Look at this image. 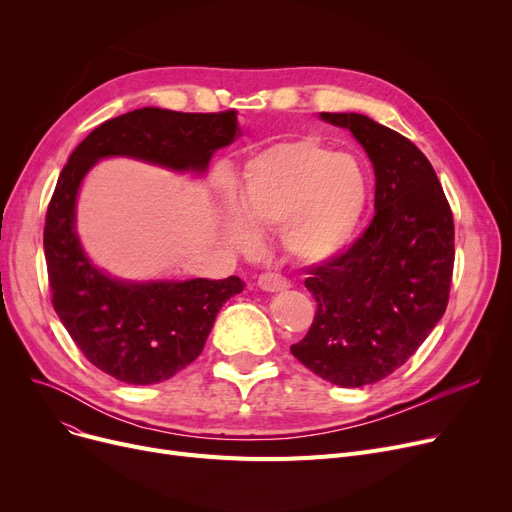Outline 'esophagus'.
Masks as SVG:
<instances>
[{"label":"esophagus","instance_id":"1","mask_svg":"<svg viewBox=\"0 0 512 512\" xmlns=\"http://www.w3.org/2000/svg\"><path fill=\"white\" fill-rule=\"evenodd\" d=\"M257 284H259V288L265 290V292H280V290H286V288L290 286V282H288L284 276L276 274V272H265V274H261L259 280H257Z\"/></svg>","mask_w":512,"mask_h":512}]
</instances>
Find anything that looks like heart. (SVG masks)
<instances>
[{
    "instance_id": "heart-1",
    "label": "heart",
    "mask_w": 512,
    "mask_h": 512,
    "mask_svg": "<svg viewBox=\"0 0 512 512\" xmlns=\"http://www.w3.org/2000/svg\"><path fill=\"white\" fill-rule=\"evenodd\" d=\"M367 195L361 161L315 137L263 149L242 170L238 186V203L254 226L282 228L286 253L305 263L328 261L351 245ZM246 221L228 203L226 228L238 245L249 247L257 234Z\"/></svg>"
}]
</instances>
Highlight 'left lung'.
Here are the masks:
<instances>
[{"mask_svg": "<svg viewBox=\"0 0 512 512\" xmlns=\"http://www.w3.org/2000/svg\"><path fill=\"white\" fill-rule=\"evenodd\" d=\"M348 128L375 172V215L340 255L311 265L317 311L290 353L342 388L380 382L405 365L442 319L454 267V222L429 159L363 114L321 112Z\"/></svg>", "mask_w": 512, "mask_h": 512, "instance_id": "1", "label": "left lung"}]
</instances>
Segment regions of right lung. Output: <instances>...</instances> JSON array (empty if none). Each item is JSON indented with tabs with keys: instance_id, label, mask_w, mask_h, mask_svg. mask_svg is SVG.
<instances>
[{
	"instance_id": "obj_1",
	"label": "right lung",
	"mask_w": 512,
	"mask_h": 512,
	"mask_svg": "<svg viewBox=\"0 0 512 512\" xmlns=\"http://www.w3.org/2000/svg\"><path fill=\"white\" fill-rule=\"evenodd\" d=\"M236 134V110L184 114L143 107L97 126L72 151L58 178L43 230L51 303L83 355L120 382L157 384L191 365L215 315L245 282L230 276L132 284L103 274L74 230L78 186L97 159L110 155L205 172L211 155Z\"/></svg>"
}]
</instances>
